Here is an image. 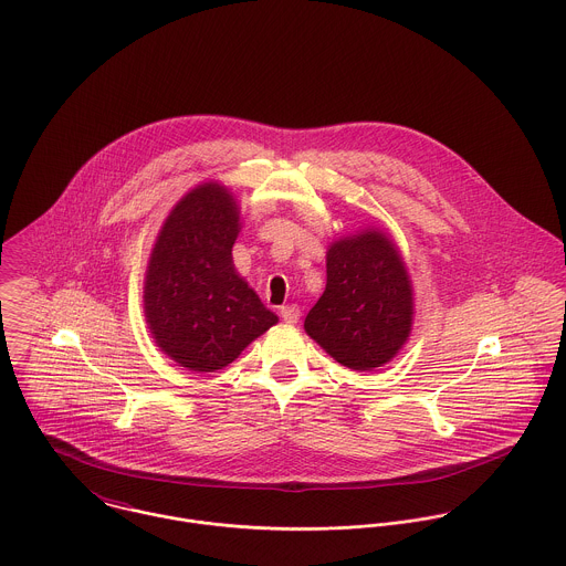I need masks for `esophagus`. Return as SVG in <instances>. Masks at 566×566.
Returning <instances> with one entry per match:
<instances>
[{"mask_svg": "<svg viewBox=\"0 0 566 566\" xmlns=\"http://www.w3.org/2000/svg\"><path fill=\"white\" fill-rule=\"evenodd\" d=\"M279 316L287 324H296L298 318H301V307L298 305H283L279 310Z\"/></svg>", "mask_w": 566, "mask_h": 566, "instance_id": "esophagus-1", "label": "esophagus"}]
</instances>
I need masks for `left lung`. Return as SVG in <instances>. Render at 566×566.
Here are the masks:
<instances>
[{"mask_svg":"<svg viewBox=\"0 0 566 566\" xmlns=\"http://www.w3.org/2000/svg\"><path fill=\"white\" fill-rule=\"evenodd\" d=\"M413 321V290L397 243L366 229L331 243L326 287L305 331L350 370H373L403 348Z\"/></svg>","mask_w":566,"mask_h":566,"instance_id":"1","label":"left lung"}]
</instances>
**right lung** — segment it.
Listing matches in <instances>:
<instances>
[{
  "label": "right lung",
  "instance_id": "right-lung-1",
  "mask_svg": "<svg viewBox=\"0 0 566 566\" xmlns=\"http://www.w3.org/2000/svg\"><path fill=\"white\" fill-rule=\"evenodd\" d=\"M240 207L220 182L182 196L163 222L146 283V323L167 357L193 373H216L279 318L235 270Z\"/></svg>",
  "mask_w": 566,
  "mask_h": 566
}]
</instances>
